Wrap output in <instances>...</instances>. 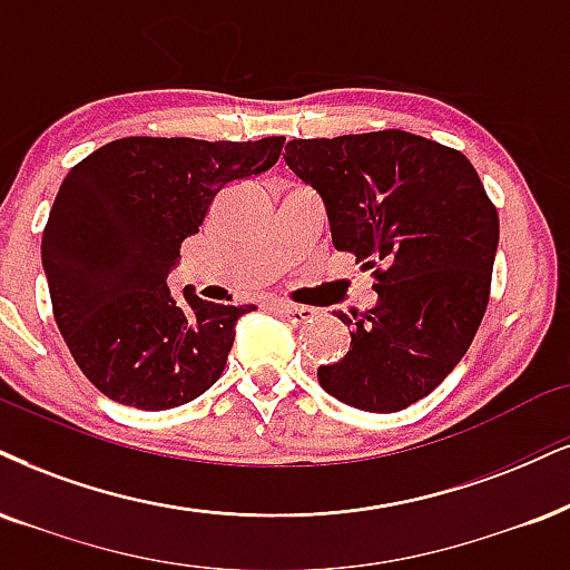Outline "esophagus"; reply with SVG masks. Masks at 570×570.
I'll use <instances>...</instances> for the list:
<instances>
[{
  "mask_svg": "<svg viewBox=\"0 0 570 570\" xmlns=\"http://www.w3.org/2000/svg\"><path fill=\"white\" fill-rule=\"evenodd\" d=\"M274 308H277V312L283 314V317L291 320V322H306V320L314 317V308L296 306V304H285V301H277V304H274Z\"/></svg>",
  "mask_w": 570,
  "mask_h": 570,
  "instance_id": "obj_1",
  "label": "esophagus"
}]
</instances>
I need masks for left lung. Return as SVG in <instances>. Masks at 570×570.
Returning <instances> with one entry per match:
<instances>
[{"label": "left lung", "instance_id": "left-lung-1", "mask_svg": "<svg viewBox=\"0 0 570 570\" xmlns=\"http://www.w3.org/2000/svg\"><path fill=\"white\" fill-rule=\"evenodd\" d=\"M285 164L322 195L333 245L372 269L377 304L335 312L348 354L320 385L364 412H399L460 364L489 304L500 216L460 150L402 129L293 139Z\"/></svg>", "mask_w": 570, "mask_h": 570}]
</instances>
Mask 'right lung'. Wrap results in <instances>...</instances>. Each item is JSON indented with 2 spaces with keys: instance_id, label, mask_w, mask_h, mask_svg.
I'll list each match as a JSON object with an SVG mask.
<instances>
[{
  "instance_id": "1",
  "label": "right lung",
  "mask_w": 570,
  "mask_h": 570,
  "mask_svg": "<svg viewBox=\"0 0 570 570\" xmlns=\"http://www.w3.org/2000/svg\"><path fill=\"white\" fill-rule=\"evenodd\" d=\"M283 145L124 137L70 168L41 264L62 341L97 391L158 412L219 381L237 320L256 306L210 304L189 285L177 301L166 277L216 193L272 168Z\"/></svg>"
}]
</instances>
